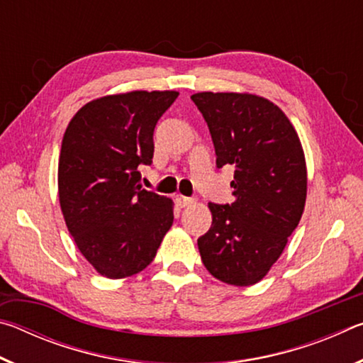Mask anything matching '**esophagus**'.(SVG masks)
I'll return each instance as SVG.
<instances>
[{
	"instance_id": "34e87169",
	"label": "esophagus",
	"mask_w": 363,
	"mask_h": 363,
	"mask_svg": "<svg viewBox=\"0 0 363 363\" xmlns=\"http://www.w3.org/2000/svg\"><path fill=\"white\" fill-rule=\"evenodd\" d=\"M176 201L181 208H186V206H190L194 203V199H190V196H184V195H177Z\"/></svg>"
}]
</instances>
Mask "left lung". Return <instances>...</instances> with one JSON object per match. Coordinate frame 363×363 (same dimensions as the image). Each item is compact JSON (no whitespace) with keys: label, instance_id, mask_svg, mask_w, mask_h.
Segmentation results:
<instances>
[{"label":"left lung","instance_id":"1","mask_svg":"<svg viewBox=\"0 0 363 363\" xmlns=\"http://www.w3.org/2000/svg\"><path fill=\"white\" fill-rule=\"evenodd\" d=\"M192 101L210 130L216 167L235 168V200L208 203L213 223L199 238L201 261L224 284L255 285L279 259L303 216V147L285 113L264 97L196 93Z\"/></svg>","mask_w":363,"mask_h":363}]
</instances>
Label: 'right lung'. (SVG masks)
<instances>
[{
    "mask_svg": "<svg viewBox=\"0 0 363 363\" xmlns=\"http://www.w3.org/2000/svg\"><path fill=\"white\" fill-rule=\"evenodd\" d=\"M179 93L133 91L86 104L67 126L59 160V200L82 255L107 279H125L153 261L173 225V201L140 189L152 164L153 131Z\"/></svg>",
    "mask_w": 363,
    "mask_h": 363,
    "instance_id": "right-lung-1",
    "label": "right lung"
}]
</instances>
